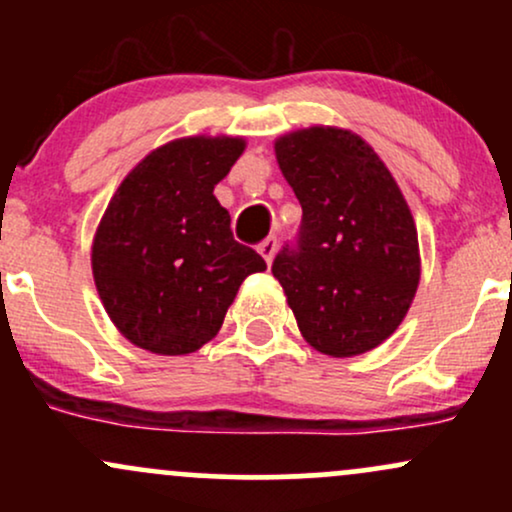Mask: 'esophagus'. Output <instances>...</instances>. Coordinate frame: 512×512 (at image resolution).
I'll list each match as a JSON object with an SVG mask.
<instances>
[{
    "label": "esophagus",
    "mask_w": 512,
    "mask_h": 512,
    "mask_svg": "<svg viewBox=\"0 0 512 512\" xmlns=\"http://www.w3.org/2000/svg\"><path fill=\"white\" fill-rule=\"evenodd\" d=\"M257 252H260V255L264 257V262L272 264L274 255H276V238H267V240H262L260 248H257Z\"/></svg>",
    "instance_id": "obj_1"
}]
</instances>
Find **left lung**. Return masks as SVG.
I'll return each mask as SVG.
<instances>
[{
	"label": "left lung",
	"instance_id": "1",
	"mask_svg": "<svg viewBox=\"0 0 512 512\" xmlns=\"http://www.w3.org/2000/svg\"><path fill=\"white\" fill-rule=\"evenodd\" d=\"M274 154L303 221L298 248L281 250L272 274L315 351L366 354L402 325L419 289V236L407 199L351 129H296L276 139Z\"/></svg>",
	"mask_w": 512,
	"mask_h": 512
}]
</instances>
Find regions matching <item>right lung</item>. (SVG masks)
<instances>
[{"instance_id": "1", "label": "right lung", "mask_w": 512, "mask_h": 512, "mask_svg": "<svg viewBox=\"0 0 512 512\" xmlns=\"http://www.w3.org/2000/svg\"><path fill=\"white\" fill-rule=\"evenodd\" d=\"M243 137H180L137 163L91 245L98 296L117 332L158 356L216 337L245 276L267 264L233 240L214 187L243 156Z\"/></svg>"}]
</instances>
